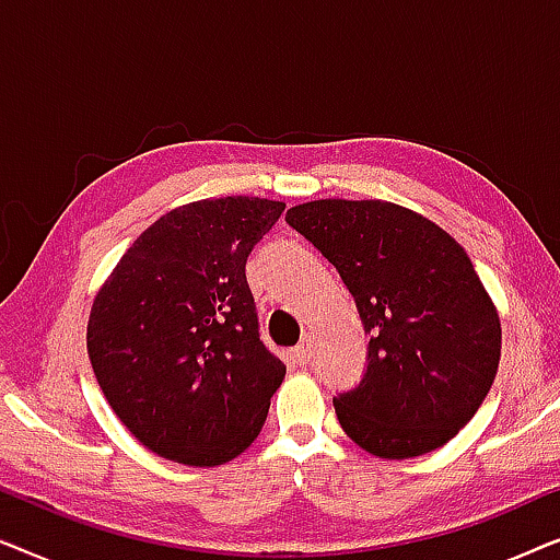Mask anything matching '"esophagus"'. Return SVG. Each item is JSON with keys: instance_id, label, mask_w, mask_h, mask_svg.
<instances>
[{"instance_id": "obj_1", "label": "esophagus", "mask_w": 560, "mask_h": 560, "mask_svg": "<svg viewBox=\"0 0 560 560\" xmlns=\"http://www.w3.org/2000/svg\"><path fill=\"white\" fill-rule=\"evenodd\" d=\"M311 357H313V343H311L308 339L301 341V343H298V347L293 349V362H295V364H308Z\"/></svg>"}]
</instances>
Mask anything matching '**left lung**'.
<instances>
[{"label": "left lung", "instance_id": "obj_1", "mask_svg": "<svg viewBox=\"0 0 560 560\" xmlns=\"http://www.w3.org/2000/svg\"><path fill=\"white\" fill-rule=\"evenodd\" d=\"M285 221L339 270L372 336L364 380L334 397L343 433L397 462L446 446L485 402L502 351L500 313L462 244L377 198L298 203Z\"/></svg>", "mask_w": 560, "mask_h": 560}]
</instances>
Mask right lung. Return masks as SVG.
<instances>
[{"instance_id": "1", "label": "right lung", "mask_w": 560, "mask_h": 560, "mask_svg": "<svg viewBox=\"0 0 560 560\" xmlns=\"http://www.w3.org/2000/svg\"><path fill=\"white\" fill-rule=\"evenodd\" d=\"M285 211L203 198L137 236L91 305L86 347L106 402L152 454L219 466L252 446L285 364L259 341L244 265Z\"/></svg>"}]
</instances>
